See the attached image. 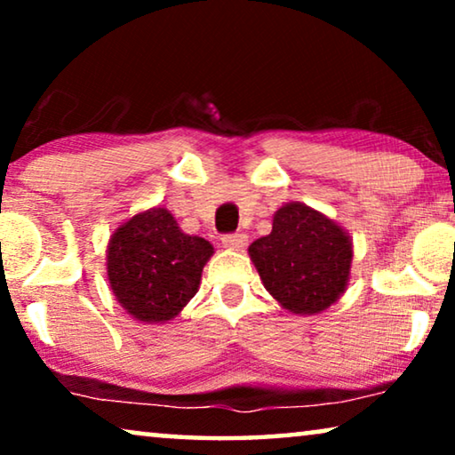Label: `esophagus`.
<instances>
[{
	"label": "esophagus",
	"mask_w": 455,
	"mask_h": 455,
	"mask_svg": "<svg viewBox=\"0 0 455 455\" xmlns=\"http://www.w3.org/2000/svg\"><path fill=\"white\" fill-rule=\"evenodd\" d=\"M221 244L228 248V251H242L248 244L246 234H226L221 238Z\"/></svg>",
	"instance_id": "34e87169"
}]
</instances>
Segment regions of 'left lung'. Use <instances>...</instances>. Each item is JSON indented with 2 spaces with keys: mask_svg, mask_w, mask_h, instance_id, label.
<instances>
[{
  "mask_svg": "<svg viewBox=\"0 0 455 455\" xmlns=\"http://www.w3.org/2000/svg\"><path fill=\"white\" fill-rule=\"evenodd\" d=\"M265 290L294 315H316L339 300L350 282L352 238L304 203H285L269 235L248 246Z\"/></svg>",
  "mask_w": 455,
  "mask_h": 455,
  "instance_id": "obj_1",
  "label": "left lung"
}]
</instances>
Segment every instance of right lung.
<instances>
[{
	"mask_svg": "<svg viewBox=\"0 0 455 455\" xmlns=\"http://www.w3.org/2000/svg\"><path fill=\"white\" fill-rule=\"evenodd\" d=\"M213 257L211 242L188 235L165 207L130 217L111 234L108 279L116 300L140 323H167L182 313Z\"/></svg>",
	"mask_w": 455,
	"mask_h": 455,
	"instance_id": "1",
	"label": "right lung"
}]
</instances>
